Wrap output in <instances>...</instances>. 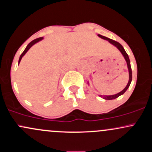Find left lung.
<instances>
[{
  "mask_svg": "<svg viewBox=\"0 0 152 152\" xmlns=\"http://www.w3.org/2000/svg\"><path fill=\"white\" fill-rule=\"evenodd\" d=\"M98 36L100 38H103V39L106 40V41H109V42L110 43H111V44H112V45H114V46H116V48H117L118 49L120 50V52H121L122 55H123V56L124 57L125 60H126V64H127V67H128V70H129V79L128 83H127L126 86L125 87V88H124V89L122 90L121 92H119V93H118V94H114V95L101 96L103 97V99H106V100H112V99H115L118 98V96H120L122 95V94H124L125 92H126V91L128 89V88L130 86L131 82H132V68H131L130 60H129V58L128 54L126 53V52L125 51V50H124V47L122 46L119 43L117 42V41H114V40H112V39H110V38H107V37H105V36H102V35H98Z\"/></svg>",
  "mask_w": 152,
  "mask_h": 152,
  "instance_id": "obj_1",
  "label": "left lung"
}]
</instances>
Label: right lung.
<instances>
[{
    "mask_svg": "<svg viewBox=\"0 0 152 152\" xmlns=\"http://www.w3.org/2000/svg\"><path fill=\"white\" fill-rule=\"evenodd\" d=\"M43 39V38L41 37V38H36V39H35V40H34V41H31V43H28V45L27 46H26V49L24 50V51L23 52V53H21V55H20V58H19V61H18V64H19V63H20V60H21V58H22V57L24 55H25V54L26 53V52L28 51V50L29 49H30V48L31 46H34V45L35 44V43H38V41H41V40Z\"/></svg>",
    "mask_w": 152,
    "mask_h": 152,
    "instance_id": "obj_1",
    "label": "right lung"
}]
</instances>
